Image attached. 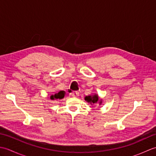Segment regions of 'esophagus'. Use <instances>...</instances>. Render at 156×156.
Returning a JSON list of instances; mask_svg holds the SVG:
<instances>
[{"label": "esophagus", "mask_w": 156, "mask_h": 156, "mask_svg": "<svg viewBox=\"0 0 156 156\" xmlns=\"http://www.w3.org/2000/svg\"><path fill=\"white\" fill-rule=\"evenodd\" d=\"M68 93L69 94V95H71L72 97H78L79 95V92L78 91H74V92H71V91H68Z\"/></svg>", "instance_id": "34e87169"}]
</instances>
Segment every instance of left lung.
I'll return each mask as SVG.
<instances>
[{
    "instance_id": "left-lung-1",
    "label": "left lung",
    "mask_w": 156,
    "mask_h": 156,
    "mask_svg": "<svg viewBox=\"0 0 156 156\" xmlns=\"http://www.w3.org/2000/svg\"><path fill=\"white\" fill-rule=\"evenodd\" d=\"M84 99L86 101L89 102L91 105L97 103V102H98L99 105H101L102 103V100H100V99H99L98 94L87 96V97L84 98Z\"/></svg>"
}]
</instances>
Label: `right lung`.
<instances>
[{
	"instance_id": "right-lung-1",
	"label": "right lung",
	"mask_w": 156,
	"mask_h": 156,
	"mask_svg": "<svg viewBox=\"0 0 156 156\" xmlns=\"http://www.w3.org/2000/svg\"><path fill=\"white\" fill-rule=\"evenodd\" d=\"M65 92L64 91H59L58 93H55V94H52L50 97L51 100H56V99H62L64 97Z\"/></svg>"
}]
</instances>
